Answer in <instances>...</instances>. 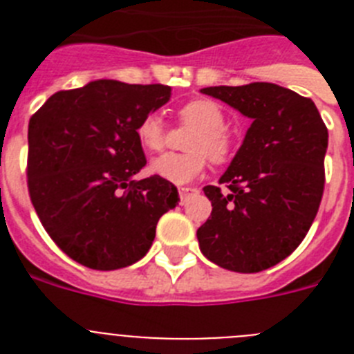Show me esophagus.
Returning a JSON list of instances; mask_svg holds the SVG:
<instances>
[{
  "label": "esophagus",
  "mask_w": 354,
  "mask_h": 354,
  "mask_svg": "<svg viewBox=\"0 0 354 354\" xmlns=\"http://www.w3.org/2000/svg\"><path fill=\"white\" fill-rule=\"evenodd\" d=\"M179 195H180V202L184 204L187 198H192V196L198 195V189L193 186H183V187H179Z\"/></svg>",
  "instance_id": "esophagus-1"
}]
</instances>
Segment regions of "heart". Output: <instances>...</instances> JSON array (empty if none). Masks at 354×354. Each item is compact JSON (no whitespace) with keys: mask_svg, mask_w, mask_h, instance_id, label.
Instances as JSON below:
<instances>
[{"mask_svg":"<svg viewBox=\"0 0 354 354\" xmlns=\"http://www.w3.org/2000/svg\"><path fill=\"white\" fill-rule=\"evenodd\" d=\"M180 118L198 127L192 136L187 154H162L150 162V170L158 177L174 184H186L196 179L205 168V154L220 162L230 152V140L225 127V113L220 104L209 99H195L179 111ZM136 136L143 149L158 152L165 145V129L158 115H147L136 127Z\"/></svg>","mask_w":354,"mask_h":354,"instance_id":"b5f03b06","label":"heart"}]
</instances>
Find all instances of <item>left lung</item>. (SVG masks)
Listing matches in <instances>:
<instances>
[{"mask_svg":"<svg viewBox=\"0 0 354 354\" xmlns=\"http://www.w3.org/2000/svg\"><path fill=\"white\" fill-rule=\"evenodd\" d=\"M252 120L218 186H205L212 204L196 230L211 262L237 273H259L289 257L305 239L324 189L328 129L312 99L274 83L207 86Z\"/></svg>","mask_w":354,"mask_h":354,"instance_id":"1","label":"left lung"}]
</instances>
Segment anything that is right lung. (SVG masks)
<instances>
[{
    "label": "right lung",
    "instance_id": "obj_1",
    "mask_svg": "<svg viewBox=\"0 0 354 354\" xmlns=\"http://www.w3.org/2000/svg\"><path fill=\"white\" fill-rule=\"evenodd\" d=\"M167 84L90 81L44 102L28 126V189L46 232L71 259L99 271L138 262L177 187L147 165L136 127L170 101Z\"/></svg>",
    "mask_w": 354,
    "mask_h": 354
}]
</instances>
